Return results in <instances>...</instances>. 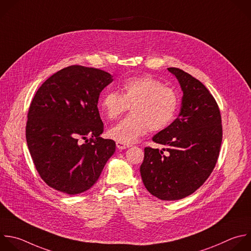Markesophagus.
<instances>
[{
	"instance_id": "esophagus-1",
	"label": "esophagus",
	"mask_w": 251,
	"mask_h": 251,
	"mask_svg": "<svg viewBox=\"0 0 251 251\" xmlns=\"http://www.w3.org/2000/svg\"><path fill=\"white\" fill-rule=\"evenodd\" d=\"M116 146L119 150H124V149H127L129 147H131V145L129 144H124V143H121V142H116Z\"/></svg>"
}]
</instances>
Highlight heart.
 Returning a JSON list of instances; mask_svg holds the SVG:
<instances>
[{"mask_svg": "<svg viewBox=\"0 0 251 251\" xmlns=\"http://www.w3.org/2000/svg\"><path fill=\"white\" fill-rule=\"evenodd\" d=\"M121 95L109 92L102 98L100 108L109 120H115L131 107L132 115L109 131V136L124 144L136 142L148 130L161 131L176 118L179 106L176 91L149 75L131 76L120 86Z\"/></svg>", "mask_w": 251, "mask_h": 251, "instance_id": "1", "label": "heart"}]
</instances>
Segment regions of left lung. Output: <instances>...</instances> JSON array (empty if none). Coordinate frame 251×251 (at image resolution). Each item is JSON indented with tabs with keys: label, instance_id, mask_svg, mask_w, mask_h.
Wrapping results in <instances>:
<instances>
[{
	"label": "left lung",
	"instance_id": "1",
	"mask_svg": "<svg viewBox=\"0 0 251 251\" xmlns=\"http://www.w3.org/2000/svg\"><path fill=\"white\" fill-rule=\"evenodd\" d=\"M169 71L183 91L180 113L152 137L165 149L145 148L140 173L151 195L172 201L189 196L208 179L220 154L223 126L218 103L203 83L178 68Z\"/></svg>",
	"mask_w": 251,
	"mask_h": 251
}]
</instances>
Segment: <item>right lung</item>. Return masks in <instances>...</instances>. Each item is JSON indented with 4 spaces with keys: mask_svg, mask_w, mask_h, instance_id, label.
Here are the masks:
<instances>
[{
    "mask_svg": "<svg viewBox=\"0 0 251 251\" xmlns=\"http://www.w3.org/2000/svg\"><path fill=\"white\" fill-rule=\"evenodd\" d=\"M112 80L105 71L72 65L37 90L25 136L37 173L53 189L70 195L87 191L114 153L115 142L100 137L104 127L98 108L101 91Z\"/></svg>",
    "mask_w": 251,
    "mask_h": 251,
    "instance_id": "obj_1",
    "label": "right lung"
}]
</instances>
